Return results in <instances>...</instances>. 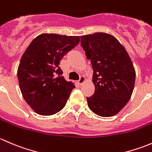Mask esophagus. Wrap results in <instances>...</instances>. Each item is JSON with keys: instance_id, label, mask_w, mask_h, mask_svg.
<instances>
[{"instance_id": "34e87169", "label": "esophagus", "mask_w": 152, "mask_h": 152, "mask_svg": "<svg viewBox=\"0 0 152 152\" xmlns=\"http://www.w3.org/2000/svg\"><path fill=\"white\" fill-rule=\"evenodd\" d=\"M85 77L84 76H82L80 77V79H79V80L78 81V82H79V85H82L84 82H85Z\"/></svg>"}]
</instances>
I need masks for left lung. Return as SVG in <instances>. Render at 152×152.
<instances>
[{"label":"left lung","instance_id":"1","mask_svg":"<svg viewBox=\"0 0 152 152\" xmlns=\"http://www.w3.org/2000/svg\"><path fill=\"white\" fill-rule=\"evenodd\" d=\"M81 45L93 69L95 93L87 97L92 112L111 117L121 111L132 94L135 70L124 47L106 33L81 37Z\"/></svg>","mask_w":152,"mask_h":152}]
</instances>
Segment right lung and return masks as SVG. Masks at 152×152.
<instances>
[{
    "instance_id": "add662e5",
    "label": "right lung",
    "mask_w": 152,
    "mask_h": 152,
    "mask_svg": "<svg viewBox=\"0 0 152 152\" xmlns=\"http://www.w3.org/2000/svg\"><path fill=\"white\" fill-rule=\"evenodd\" d=\"M80 37L42 34L24 52L18 70L20 89L27 104L41 115H51L64 108L75 85L67 82L59 63L79 44Z\"/></svg>"
}]
</instances>
